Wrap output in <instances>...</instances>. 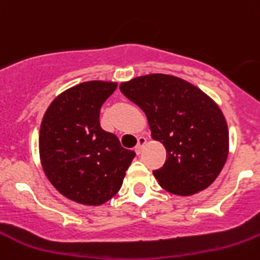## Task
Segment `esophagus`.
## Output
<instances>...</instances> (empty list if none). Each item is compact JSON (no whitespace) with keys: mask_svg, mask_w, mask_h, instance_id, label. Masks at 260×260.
<instances>
[{"mask_svg":"<svg viewBox=\"0 0 260 260\" xmlns=\"http://www.w3.org/2000/svg\"><path fill=\"white\" fill-rule=\"evenodd\" d=\"M146 144H147V138H145V137H140V138H138V144H137V146H136V149H135L136 154H137V155L141 154L142 149H144V146Z\"/></svg>","mask_w":260,"mask_h":260,"instance_id":"1","label":"esophagus"}]
</instances>
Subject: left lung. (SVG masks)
Returning a JSON list of instances; mask_svg holds the SVG:
<instances>
[{
  "label": "left lung",
  "instance_id": "left-lung-1",
  "mask_svg": "<svg viewBox=\"0 0 260 260\" xmlns=\"http://www.w3.org/2000/svg\"><path fill=\"white\" fill-rule=\"evenodd\" d=\"M146 114L151 137L167 150L154 171L168 192L190 196L209 187L229 156V127L219 106L190 82L168 74H147L119 86Z\"/></svg>",
  "mask_w": 260,
  "mask_h": 260
}]
</instances>
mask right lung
<instances>
[{
  "instance_id": "right-lung-1",
  "label": "right lung",
  "mask_w": 260,
  "mask_h": 260,
  "mask_svg": "<svg viewBox=\"0 0 260 260\" xmlns=\"http://www.w3.org/2000/svg\"><path fill=\"white\" fill-rule=\"evenodd\" d=\"M115 82H83L50 104L40 129V157L46 177L61 195L97 207L122 187L136 152L100 125V109Z\"/></svg>"
}]
</instances>
